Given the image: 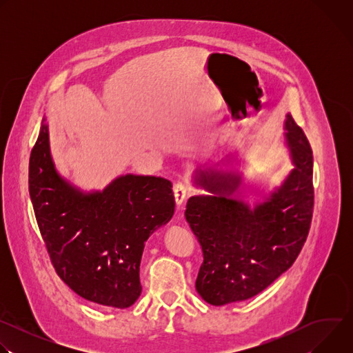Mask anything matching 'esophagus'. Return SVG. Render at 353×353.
Segmentation results:
<instances>
[{
	"label": "esophagus",
	"instance_id": "obj_1",
	"mask_svg": "<svg viewBox=\"0 0 353 353\" xmlns=\"http://www.w3.org/2000/svg\"><path fill=\"white\" fill-rule=\"evenodd\" d=\"M173 192H174V199H176V204L180 207L183 205V203L185 201V198L188 196L190 194V187L184 183H177L173 188Z\"/></svg>",
	"mask_w": 353,
	"mask_h": 353
}]
</instances>
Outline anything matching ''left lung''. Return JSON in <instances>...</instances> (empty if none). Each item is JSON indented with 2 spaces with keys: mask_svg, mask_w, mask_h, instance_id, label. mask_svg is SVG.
<instances>
[{
  "mask_svg": "<svg viewBox=\"0 0 353 353\" xmlns=\"http://www.w3.org/2000/svg\"><path fill=\"white\" fill-rule=\"evenodd\" d=\"M283 130L293 169L263 203L250 207L230 196L241 183L237 173H196L195 183L210 195L191 196L184 215L204 254L195 289L210 305L263 292L292 267L307 239L314 204L313 152L289 113Z\"/></svg>",
  "mask_w": 353,
  "mask_h": 353,
  "instance_id": "left-lung-1",
  "label": "left lung"
}]
</instances>
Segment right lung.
Masks as SVG:
<instances>
[{
	"label": "right lung",
	"mask_w": 353,
	"mask_h": 353,
	"mask_svg": "<svg viewBox=\"0 0 353 353\" xmlns=\"http://www.w3.org/2000/svg\"><path fill=\"white\" fill-rule=\"evenodd\" d=\"M29 194L59 276L93 303L132 306L142 290L145 241L174 214L172 183L125 174L103 191L83 192L56 170L43 119L29 161Z\"/></svg>",
	"instance_id": "add662e5"
}]
</instances>
